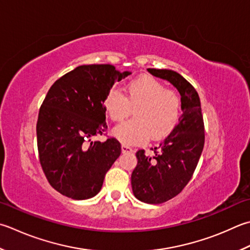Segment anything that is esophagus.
Here are the masks:
<instances>
[{
	"label": "esophagus",
	"mask_w": 250,
	"mask_h": 250,
	"mask_svg": "<svg viewBox=\"0 0 250 250\" xmlns=\"http://www.w3.org/2000/svg\"><path fill=\"white\" fill-rule=\"evenodd\" d=\"M121 150H122V153H132V151H133L132 147H130V146L125 145V144L121 145Z\"/></svg>",
	"instance_id": "esophagus-1"
}]
</instances>
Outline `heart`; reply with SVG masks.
Masks as SVG:
<instances>
[{
	"mask_svg": "<svg viewBox=\"0 0 250 250\" xmlns=\"http://www.w3.org/2000/svg\"><path fill=\"white\" fill-rule=\"evenodd\" d=\"M104 108L114 121L124 120L134 109L135 119L117 125L114 135L121 143L135 145L150 136L163 139L174 129L181 115V97L156 78L143 76L125 85V96L119 90H110L104 99Z\"/></svg>",
	"mask_w": 250,
	"mask_h": 250,
	"instance_id": "heart-1",
	"label": "heart"
}]
</instances>
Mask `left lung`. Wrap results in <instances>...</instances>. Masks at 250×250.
Wrapping results in <instances>:
<instances>
[{"label":"left lung","mask_w":250,"mask_h":250,"mask_svg":"<svg viewBox=\"0 0 250 250\" xmlns=\"http://www.w3.org/2000/svg\"><path fill=\"white\" fill-rule=\"evenodd\" d=\"M147 70L177 87L183 110L171 133L151 148L154 156L144 149L136 151L138 165L131 175L134 196L143 203L161 204L177 196L192 179L204 148L205 125L198 93L185 78L169 69Z\"/></svg>","instance_id":"8db88e82"}]
</instances>
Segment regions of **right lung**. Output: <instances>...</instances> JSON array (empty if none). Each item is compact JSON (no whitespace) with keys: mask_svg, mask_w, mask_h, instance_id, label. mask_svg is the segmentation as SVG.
Segmentation results:
<instances>
[{"mask_svg":"<svg viewBox=\"0 0 250 250\" xmlns=\"http://www.w3.org/2000/svg\"><path fill=\"white\" fill-rule=\"evenodd\" d=\"M119 72L109 63L82 65L53 83L39 110V160L53 188L72 199L100 192L107 171L121 154L115 138L92 142L107 130L104 99Z\"/></svg>","mask_w":250,"mask_h":250,"instance_id":"add662e5","label":"right lung"}]
</instances>
